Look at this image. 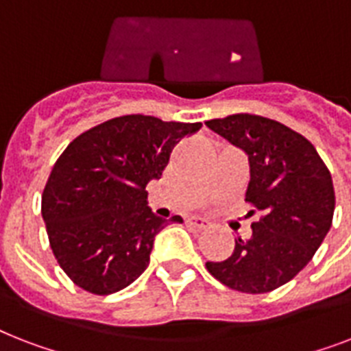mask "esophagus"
<instances>
[{"label":"esophagus","instance_id":"1","mask_svg":"<svg viewBox=\"0 0 351 351\" xmlns=\"http://www.w3.org/2000/svg\"><path fill=\"white\" fill-rule=\"evenodd\" d=\"M186 222L191 226V228H195V230H206V228L209 226L208 220L200 219V217H191V219H187Z\"/></svg>","mask_w":351,"mask_h":351}]
</instances>
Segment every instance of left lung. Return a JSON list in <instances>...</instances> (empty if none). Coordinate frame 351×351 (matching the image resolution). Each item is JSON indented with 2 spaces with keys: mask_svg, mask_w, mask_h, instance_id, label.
<instances>
[{
  "mask_svg": "<svg viewBox=\"0 0 351 351\" xmlns=\"http://www.w3.org/2000/svg\"><path fill=\"white\" fill-rule=\"evenodd\" d=\"M206 125L247 154L245 202L262 213L251 224L250 239H234L230 258L206 262V267L242 293L273 291L313 258L332 228V175L313 143L280 121L240 112Z\"/></svg>",
  "mask_w": 351,
  "mask_h": 351,
  "instance_id": "8db88e82",
  "label": "left lung"
}]
</instances>
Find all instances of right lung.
Returning a JSON list of instances; mask_svg holds the SVG:
<instances>
[{
    "label": "right lung",
    "mask_w": 351,
    "mask_h": 351,
    "mask_svg": "<svg viewBox=\"0 0 351 351\" xmlns=\"http://www.w3.org/2000/svg\"><path fill=\"white\" fill-rule=\"evenodd\" d=\"M200 127L127 114L69 143L45 184L41 215L52 253L76 286L111 295L145 271L154 237L167 224L147 208L145 186L162 176L176 143Z\"/></svg>",
    "instance_id": "1"
}]
</instances>
